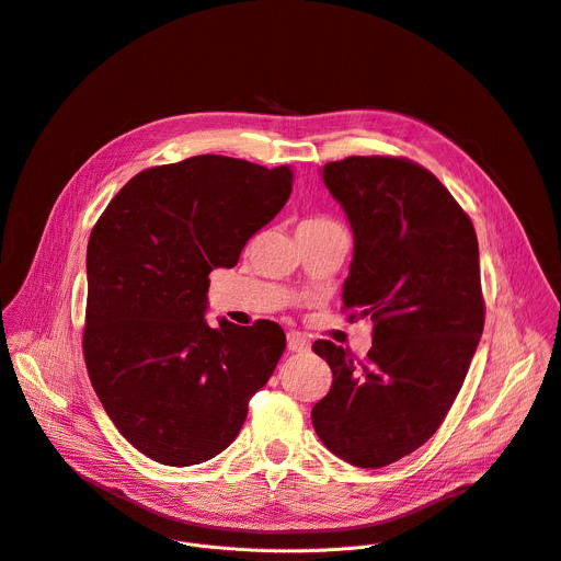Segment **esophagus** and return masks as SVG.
I'll use <instances>...</instances> for the list:
<instances>
[{"label":"esophagus","instance_id":"1","mask_svg":"<svg viewBox=\"0 0 561 561\" xmlns=\"http://www.w3.org/2000/svg\"><path fill=\"white\" fill-rule=\"evenodd\" d=\"M288 351L290 353H306L308 351V340L301 333H288Z\"/></svg>","mask_w":561,"mask_h":561}]
</instances>
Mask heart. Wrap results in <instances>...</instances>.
<instances>
[{"mask_svg":"<svg viewBox=\"0 0 561 561\" xmlns=\"http://www.w3.org/2000/svg\"><path fill=\"white\" fill-rule=\"evenodd\" d=\"M317 219H319V217H317ZM312 221H314V219H312Z\"/></svg>","mask_w":561,"mask_h":561,"instance_id":"b5f03b06","label":"heart"}]
</instances>
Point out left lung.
<instances>
[{
  "instance_id": "left-lung-1",
  "label": "left lung",
  "mask_w": 561,
  "mask_h": 561,
  "mask_svg": "<svg viewBox=\"0 0 561 561\" xmlns=\"http://www.w3.org/2000/svg\"><path fill=\"white\" fill-rule=\"evenodd\" d=\"M324 184L355 234L344 310L375 327L364 359L312 344L333 386L310 417L333 455L381 468L437 433L466 379L486 312L477 234L448 188L404 157L340 159Z\"/></svg>"
}]
</instances>
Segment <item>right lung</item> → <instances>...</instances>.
Wrapping results in <instances>:
<instances>
[{
	"label": "right lung",
	"instance_id": "add662e5",
	"mask_svg": "<svg viewBox=\"0 0 561 561\" xmlns=\"http://www.w3.org/2000/svg\"><path fill=\"white\" fill-rule=\"evenodd\" d=\"M293 171L197 154L137 173L89 239L84 359L117 431L167 466L202 463L239 435L286 335L271 319H204L208 275L232 268L288 202Z\"/></svg>",
	"mask_w": 561,
	"mask_h": 561
}]
</instances>
